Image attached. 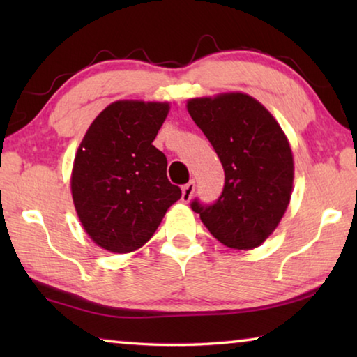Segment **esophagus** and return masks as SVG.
<instances>
[{"mask_svg": "<svg viewBox=\"0 0 357 357\" xmlns=\"http://www.w3.org/2000/svg\"><path fill=\"white\" fill-rule=\"evenodd\" d=\"M193 192H195V181H189V183L183 185V198H181V200L184 203H189Z\"/></svg>", "mask_w": 357, "mask_h": 357, "instance_id": "obj_1", "label": "esophagus"}]
</instances>
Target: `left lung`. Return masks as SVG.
<instances>
[{
	"instance_id": "obj_1",
	"label": "left lung",
	"mask_w": 357,
	"mask_h": 357,
	"mask_svg": "<svg viewBox=\"0 0 357 357\" xmlns=\"http://www.w3.org/2000/svg\"><path fill=\"white\" fill-rule=\"evenodd\" d=\"M192 119L213 144L225 172L214 203L192 200L211 234L223 245L247 250L263 244L291 198L293 154L266 108L243 93L192 99Z\"/></svg>"
}]
</instances>
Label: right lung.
Segmentation results:
<instances>
[{
	"instance_id": "1",
	"label": "right lung",
	"mask_w": 357,
	"mask_h": 357,
	"mask_svg": "<svg viewBox=\"0 0 357 357\" xmlns=\"http://www.w3.org/2000/svg\"><path fill=\"white\" fill-rule=\"evenodd\" d=\"M168 104L119 100L89 126L72 170V198L84 231L102 249L128 253L148 243L181 189L153 142Z\"/></svg>"
}]
</instances>
